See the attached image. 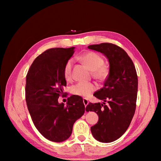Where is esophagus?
I'll use <instances>...</instances> for the list:
<instances>
[{
	"label": "esophagus",
	"mask_w": 161,
	"mask_h": 161,
	"mask_svg": "<svg viewBox=\"0 0 161 161\" xmlns=\"http://www.w3.org/2000/svg\"><path fill=\"white\" fill-rule=\"evenodd\" d=\"M83 102H84V104L85 107H86V106L88 104V101L87 99H86V98H84L83 99Z\"/></svg>",
	"instance_id": "esophagus-1"
}]
</instances>
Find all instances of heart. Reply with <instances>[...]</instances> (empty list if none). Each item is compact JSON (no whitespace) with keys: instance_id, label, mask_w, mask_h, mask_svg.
<instances>
[{"instance_id":"1","label":"heart","mask_w":161,"mask_h":161,"mask_svg":"<svg viewBox=\"0 0 161 161\" xmlns=\"http://www.w3.org/2000/svg\"><path fill=\"white\" fill-rule=\"evenodd\" d=\"M81 61L93 71V76L99 80H102L107 77L108 74V67L104 65V59L100 54L94 52H86L80 56ZM73 61L69 59L65 64L64 68V75L66 80L71 79L72 67ZM96 89V85L93 83H77L73 85L70 88L71 93L73 95L88 97Z\"/></svg>"}]
</instances>
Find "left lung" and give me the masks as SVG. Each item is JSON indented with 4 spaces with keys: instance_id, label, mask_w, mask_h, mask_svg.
<instances>
[{
    "instance_id": "1",
    "label": "left lung",
    "mask_w": 161,
    "mask_h": 161,
    "mask_svg": "<svg viewBox=\"0 0 161 161\" xmlns=\"http://www.w3.org/2000/svg\"><path fill=\"white\" fill-rule=\"evenodd\" d=\"M88 47L103 54L109 63V73L104 86L93 94L104 102L89 103L86 108L87 112L94 111L99 118L91 131L97 141L111 142L124 134L135 114L137 73L131 58L120 47L102 43Z\"/></svg>"
}]
</instances>
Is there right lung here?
<instances>
[{
	"label": "right lung",
	"mask_w": 161,
	"mask_h": 161,
	"mask_svg": "<svg viewBox=\"0 0 161 161\" xmlns=\"http://www.w3.org/2000/svg\"><path fill=\"white\" fill-rule=\"evenodd\" d=\"M74 49L46 50L33 61L26 76L25 100L32 122L41 134L53 142H63L69 138L74 123L85 111L80 96L71 95L66 105L58 102L66 86L64 68Z\"/></svg>",
	"instance_id": "obj_1"
}]
</instances>
